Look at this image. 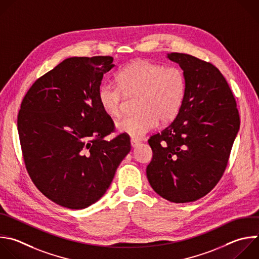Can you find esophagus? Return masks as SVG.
Segmentation results:
<instances>
[{
    "instance_id": "esophagus-1",
    "label": "esophagus",
    "mask_w": 259,
    "mask_h": 259,
    "mask_svg": "<svg viewBox=\"0 0 259 259\" xmlns=\"http://www.w3.org/2000/svg\"><path fill=\"white\" fill-rule=\"evenodd\" d=\"M138 144H139V141H137V140H135V139H131V146L134 148V147H136V146H138Z\"/></svg>"
}]
</instances>
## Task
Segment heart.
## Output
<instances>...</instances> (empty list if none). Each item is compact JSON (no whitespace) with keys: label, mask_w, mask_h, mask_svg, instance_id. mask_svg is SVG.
Returning a JSON list of instances; mask_svg holds the SVG:
<instances>
[{"label":"heart","mask_w":259,"mask_h":259,"mask_svg":"<svg viewBox=\"0 0 259 259\" xmlns=\"http://www.w3.org/2000/svg\"><path fill=\"white\" fill-rule=\"evenodd\" d=\"M119 84H101L98 98L103 111L110 117L121 113L124 95L138 97L137 115L123 118L116 129L132 139H141L153 130L158 121L170 122L178 115L186 91V79L178 67L164 68L145 60H137L118 74Z\"/></svg>","instance_id":"b5f03b06"}]
</instances>
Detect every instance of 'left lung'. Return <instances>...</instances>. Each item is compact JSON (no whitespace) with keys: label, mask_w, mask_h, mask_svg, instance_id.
I'll return each instance as SVG.
<instances>
[{"label":"left lung","mask_w":259,"mask_h":259,"mask_svg":"<svg viewBox=\"0 0 259 259\" xmlns=\"http://www.w3.org/2000/svg\"><path fill=\"white\" fill-rule=\"evenodd\" d=\"M166 58L183 70L186 91L175 120L148 140L153 156L146 176L159 196L185 203L206 195L222 178L240 117L217 67L187 54L170 53Z\"/></svg>","instance_id":"obj_1"}]
</instances>
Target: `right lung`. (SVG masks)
Here are the masks:
<instances>
[{"instance_id": "add662e5", "label": "right lung", "mask_w": 259, "mask_h": 259, "mask_svg": "<svg viewBox=\"0 0 259 259\" xmlns=\"http://www.w3.org/2000/svg\"><path fill=\"white\" fill-rule=\"evenodd\" d=\"M113 57H72L38 78L24 97L17 120L28 174L55 203L82 209L109 189L131 149L103 111L98 92Z\"/></svg>"}]
</instances>
